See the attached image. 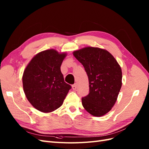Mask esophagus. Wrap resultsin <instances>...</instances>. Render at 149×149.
<instances>
[{
    "instance_id": "obj_1",
    "label": "esophagus",
    "mask_w": 149,
    "mask_h": 149,
    "mask_svg": "<svg viewBox=\"0 0 149 149\" xmlns=\"http://www.w3.org/2000/svg\"><path fill=\"white\" fill-rule=\"evenodd\" d=\"M76 88H77V85H76V84H74L72 85V88H73V90H76Z\"/></svg>"
}]
</instances>
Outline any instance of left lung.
<instances>
[{
    "mask_svg": "<svg viewBox=\"0 0 149 149\" xmlns=\"http://www.w3.org/2000/svg\"><path fill=\"white\" fill-rule=\"evenodd\" d=\"M73 55L86 72L89 93L82 104L89 114L100 117L110 111L117 101L122 86V70L118 61L106 49L85 47Z\"/></svg>",
    "mask_w": 149,
    "mask_h": 149,
    "instance_id": "left-lung-1",
    "label": "left lung"
}]
</instances>
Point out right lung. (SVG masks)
<instances>
[{
  "label": "right lung",
  "instance_id": "add662e5",
  "mask_svg": "<svg viewBox=\"0 0 149 149\" xmlns=\"http://www.w3.org/2000/svg\"><path fill=\"white\" fill-rule=\"evenodd\" d=\"M66 53L50 49L37 54L24 70L25 96L35 109L51 112L63 103L71 86L65 82L60 67Z\"/></svg>",
  "mask_w": 149,
  "mask_h": 149
}]
</instances>
